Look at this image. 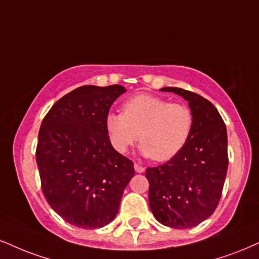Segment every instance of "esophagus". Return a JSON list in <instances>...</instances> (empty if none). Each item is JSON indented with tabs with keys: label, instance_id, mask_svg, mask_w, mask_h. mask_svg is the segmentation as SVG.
I'll list each match as a JSON object with an SVG mask.
<instances>
[{
	"label": "esophagus",
	"instance_id": "obj_1",
	"mask_svg": "<svg viewBox=\"0 0 259 259\" xmlns=\"http://www.w3.org/2000/svg\"><path fill=\"white\" fill-rule=\"evenodd\" d=\"M135 170L137 171V173H144L145 168L143 167V165H139V164L135 163Z\"/></svg>",
	"mask_w": 259,
	"mask_h": 259
}]
</instances>
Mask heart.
<instances>
[{
    "label": "heart",
    "mask_w": 259,
    "mask_h": 259,
    "mask_svg": "<svg viewBox=\"0 0 259 259\" xmlns=\"http://www.w3.org/2000/svg\"><path fill=\"white\" fill-rule=\"evenodd\" d=\"M104 126L111 146L119 154H126L139 137L140 154L165 162L186 145L192 132L193 113L184 103L138 95L124 102L122 114H108Z\"/></svg>",
    "instance_id": "b5f03b06"
}]
</instances>
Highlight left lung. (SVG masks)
Segmentation results:
<instances>
[{
  "mask_svg": "<svg viewBox=\"0 0 259 259\" xmlns=\"http://www.w3.org/2000/svg\"><path fill=\"white\" fill-rule=\"evenodd\" d=\"M188 102L193 127L186 145L167 163L146 168L149 204L167 227L192 228L212 215L221 198L228 168L227 130L209 101L179 88H163Z\"/></svg>",
  "mask_w": 259,
  "mask_h": 259,
  "instance_id": "left-lung-1",
  "label": "left lung"
}]
</instances>
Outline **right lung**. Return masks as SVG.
<instances>
[{"label":"right lung","mask_w":259,"mask_h":259,"mask_svg":"<svg viewBox=\"0 0 259 259\" xmlns=\"http://www.w3.org/2000/svg\"><path fill=\"white\" fill-rule=\"evenodd\" d=\"M121 85H85L60 98L48 111L36 150L41 190L66 222L95 229L113 221L133 162L111 146L104 119Z\"/></svg>","instance_id":"1"}]
</instances>
